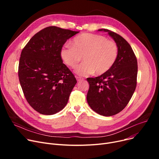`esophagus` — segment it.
<instances>
[{"label":"esophagus","instance_id":"obj_1","mask_svg":"<svg viewBox=\"0 0 159 159\" xmlns=\"http://www.w3.org/2000/svg\"><path fill=\"white\" fill-rule=\"evenodd\" d=\"M76 79H77V80L78 82H79V81H81V80H83V79H82V78H81V77H76Z\"/></svg>","mask_w":159,"mask_h":159}]
</instances>
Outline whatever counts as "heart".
I'll return each instance as SVG.
<instances>
[{
    "instance_id": "heart-1",
    "label": "heart",
    "mask_w": 159,
    "mask_h": 159,
    "mask_svg": "<svg viewBox=\"0 0 159 159\" xmlns=\"http://www.w3.org/2000/svg\"><path fill=\"white\" fill-rule=\"evenodd\" d=\"M119 49L115 42L104 36L92 33H83L71 41V46H64L61 57L66 65L75 68L79 76L93 74L102 75L109 71L118 57Z\"/></svg>"
}]
</instances>
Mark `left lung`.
I'll list each match as a JSON object with an SVG mask.
<instances>
[{"label":"left lung","instance_id":"8db88e82","mask_svg":"<svg viewBox=\"0 0 159 159\" xmlns=\"http://www.w3.org/2000/svg\"><path fill=\"white\" fill-rule=\"evenodd\" d=\"M107 32L119 49L118 57L112 68L95 78H88L89 88L87 102L97 113L105 116L116 115L127 106L137 86V61L128 42L109 30Z\"/></svg>","mask_w":159,"mask_h":159}]
</instances>
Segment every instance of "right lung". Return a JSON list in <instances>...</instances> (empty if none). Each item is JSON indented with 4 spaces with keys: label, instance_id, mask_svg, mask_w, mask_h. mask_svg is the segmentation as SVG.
Here are the masks:
<instances>
[{
    "label": "right lung",
    "instance_id": "obj_1",
    "mask_svg": "<svg viewBox=\"0 0 159 159\" xmlns=\"http://www.w3.org/2000/svg\"><path fill=\"white\" fill-rule=\"evenodd\" d=\"M79 31L49 26L33 36L21 52L19 78L30 105L43 115H53L68 103L77 80L64 64L61 50Z\"/></svg>",
    "mask_w": 159,
    "mask_h": 159
}]
</instances>
